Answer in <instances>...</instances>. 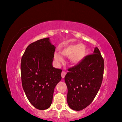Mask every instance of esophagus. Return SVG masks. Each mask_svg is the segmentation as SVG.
<instances>
[{"label":"esophagus","mask_w":122,"mask_h":122,"mask_svg":"<svg viewBox=\"0 0 122 122\" xmlns=\"http://www.w3.org/2000/svg\"><path fill=\"white\" fill-rule=\"evenodd\" d=\"M66 74V72H65V71H62V73H61V76H62V77L63 78L64 77H65Z\"/></svg>","instance_id":"1"}]
</instances>
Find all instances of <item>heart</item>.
Returning a JSON list of instances; mask_svg holds the SVG:
<instances>
[{
    "instance_id": "b5f03b06",
    "label": "heart",
    "mask_w": 122,
    "mask_h": 122,
    "mask_svg": "<svg viewBox=\"0 0 122 122\" xmlns=\"http://www.w3.org/2000/svg\"><path fill=\"white\" fill-rule=\"evenodd\" d=\"M61 53L55 52L54 58L59 62L63 61V55L64 56L69 57L70 60L74 64L80 63L83 60L86 55V47L82 44L78 45H69L66 46L62 49Z\"/></svg>"
}]
</instances>
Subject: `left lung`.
<instances>
[{"label":"left lung","mask_w":122,"mask_h":122,"mask_svg":"<svg viewBox=\"0 0 122 122\" xmlns=\"http://www.w3.org/2000/svg\"><path fill=\"white\" fill-rule=\"evenodd\" d=\"M104 59L97 47L94 54L86 55L65 77L68 88L67 103L71 109L80 111L88 106L95 97L102 84Z\"/></svg>","instance_id":"obj_1"}]
</instances>
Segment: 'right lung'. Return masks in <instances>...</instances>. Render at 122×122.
<instances>
[{
	"label": "right lung",
	"instance_id": "right-lung-1",
	"mask_svg": "<svg viewBox=\"0 0 122 122\" xmlns=\"http://www.w3.org/2000/svg\"><path fill=\"white\" fill-rule=\"evenodd\" d=\"M55 47L49 38L29 45L21 60L23 89L30 102L39 110H45L52 103L54 90L61 81L62 70L53 67Z\"/></svg>",
	"mask_w": 122,
	"mask_h": 122
}]
</instances>
